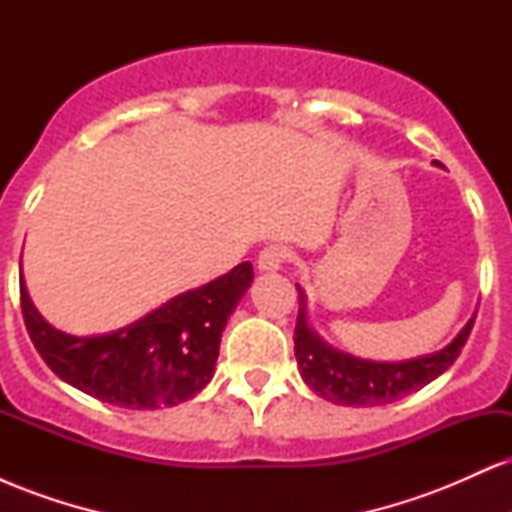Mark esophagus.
<instances>
[{"label": "esophagus", "instance_id": "34e87169", "mask_svg": "<svg viewBox=\"0 0 512 512\" xmlns=\"http://www.w3.org/2000/svg\"><path fill=\"white\" fill-rule=\"evenodd\" d=\"M286 257H289L286 248H281V245H269V248H264L260 252V257H257V269H260V272H279L281 264L286 262Z\"/></svg>", "mask_w": 512, "mask_h": 512}]
</instances>
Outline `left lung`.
Here are the masks:
<instances>
[{
	"instance_id": "obj_1",
	"label": "left lung",
	"mask_w": 512,
	"mask_h": 512,
	"mask_svg": "<svg viewBox=\"0 0 512 512\" xmlns=\"http://www.w3.org/2000/svg\"><path fill=\"white\" fill-rule=\"evenodd\" d=\"M440 166L438 161H433ZM298 289V317H296V361L301 378L310 390L322 399L342 407H380L402 399L409 392L443 375L455 358L460 356L462 346L467 344L469 332L474 327V317L462 327L452 342L436 354L407 358V361H368L327 344L325 339L308 325V310H305V291Z\"/></svg>"
}]
</instances>
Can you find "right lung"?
<instances>
[{
    "mask_svg": "<svg viewBox=\"0 0 512 512\" xmlns=\"http://www.w3.org/2000/svg\"><path fill=\"white\" fill-rule=\"evenodd\" d=\"M252 264L170 298L132 325L74 337L35 310L21 279V313L31 342L64 383L127 409L175 407L214 378L221 332L252 284Z\"/></svg>",
    "mask_w": 512,
    "mask_h": 512,
    "instance_id": "obj_1",
    "label": "right lung"
}]
</instances>
